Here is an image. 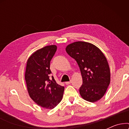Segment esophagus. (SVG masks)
<instances>
[{
  "label": "esophagus",
  "mask_w": 129,
  "mask_h": 129,
  "mask_svg": "<svg viewBox=\"0 0 129 129\" xmlns=\"http://www.w3.org/2000/svg\"><path fill=\"white\" fill-rule=\"evenodd\" d=\"M71 83V81H69V82H65V84H67V85H68V84H70Z\"/></svg>",
  "instance_id": "esophagus-1"
}]
</instances>
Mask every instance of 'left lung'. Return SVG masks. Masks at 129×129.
<instances>
[{
    "mask_svg": "<svg viewBox=\"0 0 129 129\" xmlns=\"http://www.w3.org/2000/svg\"><path fill=\"white\" fill-rule=\"evenodd\" d=\"M66 51L80 68L83 79L79 89L81 96L90 102L100 100L110 82V68L105 55L96 46L85 42L70 44Z\"/></svg>",
    "mask_w": 129,
    "mask_h": 129,
    "instance_id": "1",
    "label": "left lung"
}]
</instances>
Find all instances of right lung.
<instances>
[{
	"label": "right lung",
	"mask_w": 129,
	"mask_h": 129,
	"mask_svg": "<svg viewBox=\"0 0 129 129\" xmlns=\"http://www.w3.org/2000/svg\"><path fill=\"white\" fill-rule=\"evenodd\" d=\"M57 50L56 45L47 46L33 53L27 60L25 80L31 99L45 109H52L62 99L64 86L50 78V63Z\"/></svg>",
	"instance_id": "right-lung-1"
}]
</instances>
